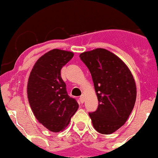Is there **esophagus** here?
<instances>
[{
  "instance_id": "obj_1",
  "label": "esophagus",
  "mask_w": 158,
  "mask_h": 158,
  "mask_svg": "<svg viewBox=\"0 0 158 158\" xmlns=\"http://www.w3.org/2000/svg\"><path fill=\"white\" fill-rule=\"evenodd\" d=\"M79 101H80V103L81 104L84 103V102H85V97H84V95H82V96H81L80 98H79Z\"/></svg>"
}]
</instances>
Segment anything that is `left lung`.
<instances>
[{
    "label": "left lung",
    "instance_id": "obj_1",
    "mask_svg": "<svg viewBox=\"0 0 158 158\" xmlns=\"http://www.w3.org/2000/svg\"><path fill=\"white\" fill-rule=\"evenodd\" d=\"M79 57L91 74L98 107L89 113L94 127L110 135L127 121L136 101L135 81L126 64L106 49L82 52Z\"/></svg>",
    "mask_w": 158,
    "mask_h": 158
}]
</instances>
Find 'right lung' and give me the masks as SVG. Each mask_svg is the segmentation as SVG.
Here are the masks:
<instances>
[{
    "instance_id": "right-lung-1",
    "label": "right lung",
    "mask_w": 158,
    "mask_h": 158,
    "mask_svg": "<svg viewBox=\"0 0 158 158\" xmlns=\"http://www.w3.org/2000/svg\"><path fill=\"white\" fill-rule=\"evenodd\" d=\"M74 52L54 49L35 62L27 82V98L35 118L52 132L64 130L79 104L68 95L60 70Z\"/></svg>"
}]
</instances>
